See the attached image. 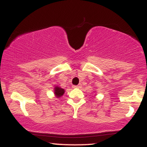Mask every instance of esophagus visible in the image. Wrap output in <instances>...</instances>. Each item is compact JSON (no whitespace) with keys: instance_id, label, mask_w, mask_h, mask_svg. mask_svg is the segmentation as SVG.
I'll use <instances>...</instances> for the list:
<instances>
[{"instance_id":"esophagus-1","label":"esophagus","mask_w":147,"mask_h":147,"mask_svg":"<svg viewBox=\"0 0 147 147\" xmlns=\"http://www.w3.org/2000/svg\"><path fill=\"white\" fill-rule=\"evenodd\" d=\"M82 86H81V84H79V85H77V86H72V88H80Z\"/></svg>"}]
</instances>
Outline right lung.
<instances>
[{"label": "right lung", "instance_id": "obj_1", "mask_svg": "<svg viewBox=\"0 0 147 147\" xmlns=\"http://www.w3.org/2000/svg\"><path fill=\"white\" fill-rule=\"evenodd\" d=\"M64 92H65V91H64V90H63V88H61L58 87V86L55 87V95H56V96H57V97H61V96L63 95Z\"/></svg>", "mask_w": 147, "mask_h": 147}]
</instances>
